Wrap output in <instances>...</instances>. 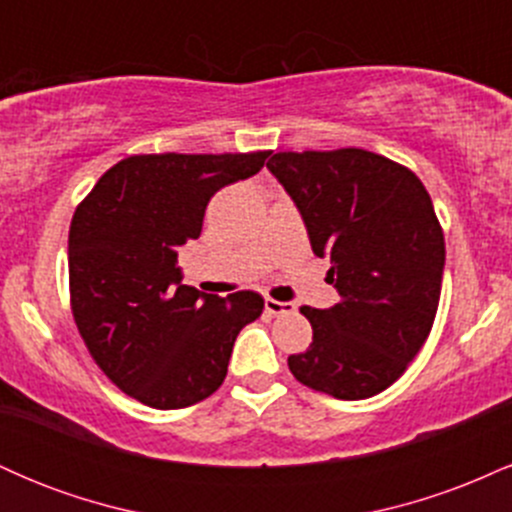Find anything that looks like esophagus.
Listing matches in <instances>:
<instances>
[{"mask_svg": "<svg viewBox=\"0 0 512 512\" xmlns=\"http://www.w3.org/2000/svg\"><path fill=\"white\" fill-rule=\"evenodd\" d=\"M264 310H267L269 315H291L293 310H296V305L276 301V298H264Z\"/></svg>", "mask_w": 512, "mask_h": 512, "instance_id": "34e87169", "label": "esophagus"}]
</instances>
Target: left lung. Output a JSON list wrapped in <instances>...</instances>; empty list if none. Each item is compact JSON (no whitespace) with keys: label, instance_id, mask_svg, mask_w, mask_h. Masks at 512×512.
<instances>
[{"label":"left lung","instance_id":"8db88e82","mask_svg":"<svg viewBox=\"0 0 512 512\" xmlns=\"http://www.w3.org/2000/svg\"><path fill=\"white\" fill-rule=\"evenodd\" d=\"M267 168L289 192L339 303L303 305L313 344L289 356L298 383L366 399L402 378L431 334L445 238L424 182L373 151H279Z\"/></svg>","mask_w":512,"mask_h":512}]
</instances>
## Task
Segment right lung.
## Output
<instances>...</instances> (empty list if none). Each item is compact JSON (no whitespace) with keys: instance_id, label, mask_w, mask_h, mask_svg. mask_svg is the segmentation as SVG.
Instances as JSON below:
<instances>
[{"instance_id":"add662e5","label":"right lung","mask_w":512,"mask_h":512,"mask_svg":"<svg viewBox=\"0 0 512 512\" xmlns=\"http://www.w3.org/2000/svg\"><path fill=\"white\" fill-rule=\"evenodd\" d=\"M272 151L134 154L101 175L69 226V305L96 366L129 397L182 409L219 390L233 344L262 315L255 291L204 296L180 281L178 248L209 199Z\"/></svg>"}]
</instances>
